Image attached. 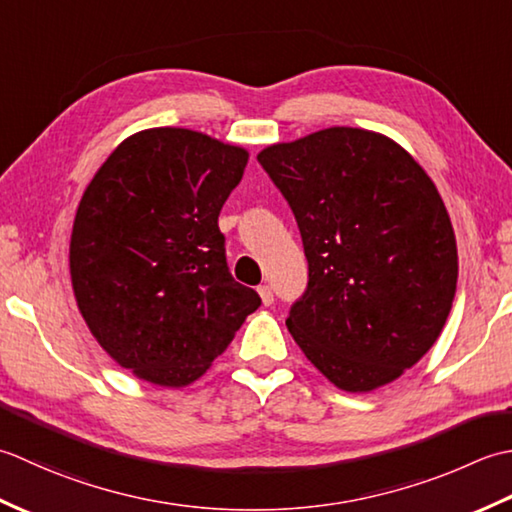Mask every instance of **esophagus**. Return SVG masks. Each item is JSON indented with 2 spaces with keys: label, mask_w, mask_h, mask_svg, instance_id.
<instances>
[{
  "label": "esophagus",
  "mask_w": 512,
  "mask_h": 512,
  "mask_svg": "<svg viewBox=\"0 0 512 512\" xmlns=\"http://www.w3.org/2000/svg\"><path fill=\"white\" fill-rule=\"evenodd\" d=\"M258 294H260V298H263V305H271V302H274V291H271V287L269 285H260L258 287Z\"/></svg>",
  "instance_id": "34e87169"
}]
</instances>
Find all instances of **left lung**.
Returning <instances> with one entry per match:
<instances>
[{
    "mask_svg": "<svg viewBox=\"0 0 512 512\" xmlns=\"http://www.w3.org/2000/svg\"><path fill=\"white\" fill-rule=\"evenodd\" d=\"M296 216L309 267L287 329L336 387L373 391L440 336L457 285L451 218L398 143L327 128L258 154Z\"/></svg>",
    "mask_w": 512,
    "mask_h": 512,
    "instance_id": "obj_1",
    "label": "left lung"
}]
</instances>
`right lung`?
Masks as SVG:
<instances>
[{
    "instance_id": "obj_1",
    "label": "right lung",
    "mask_w": 512,
    "mask_h": 512,
    "mask_svg": "<svg viewBox=\"0 0 512 512\" xmlns=\"http://www.w3.org/2000/svg\"><path fill=\"white\" fill-rule=\"evenodd\" d=\"M247 152L185 128L132 134L81 196L70 276L92 336L139 378L183 387L260 307L227 267L218 214Z\"/></svg>"
}]
</instances>
